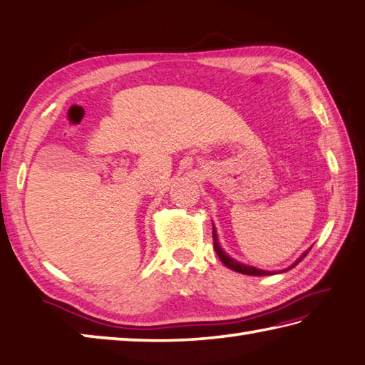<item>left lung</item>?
Instances as JSON below:
<instances>
[{"instance_id": "8db88e82", "label": "left lung", "mask_w": 365, "mask_h": 365, "mask_svg": "<svg viewBox=\"0 0 365 365\" xmlns=\"http://www.w3.org/2000/svg\"><path fill=\"white\" fill-rule=\"evenodd\" d=\"M212 237H214V249H215V252H217V255H218V258H220V262H222L227 268L236 271V273L249 274V276H268V274H273V273H271V271H263V269H257V268H254V267H247V264L237 263L236 260H233V258H230V257L222 250V247L218 246V241H217V235H215V228H214V227H212ZM308 252H309V250L304 252V254H303L300 258H298V260L292 264V267H289L287 269H284V271H289L290 268L297 267V264L300 263L304 257H307ZM284 271H281V273H284Z\"/></svg>"}]
</instances>
